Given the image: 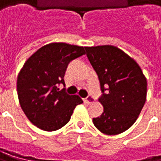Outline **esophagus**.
I'll return each instance as SVG.
<instances>
[{
	"label": "esophagus",
	"mask_w": 161,
	"mask_h": 161,
	"mask_svg": "<svg viewBox=\"0 0 161 161\" xmlns=\"http://www.w3.org/2000/svg\"><path fill=\"white\" fill-rule=\"evenodd\" d=\"M94 101H95V99L92 97V96H88L85 99V102L88 103H94Z\"/></svg>",
	"instance_id": "34e87169"
}]
</instances>
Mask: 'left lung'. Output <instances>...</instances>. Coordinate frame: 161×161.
Here are the masks:
<instances>
[{"mask_svg": "<svg viewBox=\"0 0 161 161\" xmlns=\"http://www.w3.org/2000/svg\"><path fill=\"white\" fill-rule=\"evenodd\" d=\"M85 49L103 92L99 99L103 112L93 118V125L109 136L125 132L136 121L146 103L147 79L136 60L117 47L105 45Z\"/></svg>", "mask_w": 161, "mask_h": 161, "instance_id": "left-lung-1", "label": "left lung"}]
</instances>
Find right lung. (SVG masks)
I'll return each instance as SVG.
<instances>
[{
    "instance_id": "right-lung-1",
    "label": "right lung",
    "mask_w": 161,
    "mask_h": 161,
    "mask_svg": "<svg viewBox=\"0 0 161 161\" xmlns=\"http://www.w3.org/2000/svg\"><path fill=\"white\" fill-rule=\"evenodd\" d=\"M84 54L83 47L56 42L43 46L24 64L17 77L18 99L34 125L44 131L60 129L82 103L81 98L58 91V85L65 83L69 63Z\"/></svg>"
}]
</instances>
